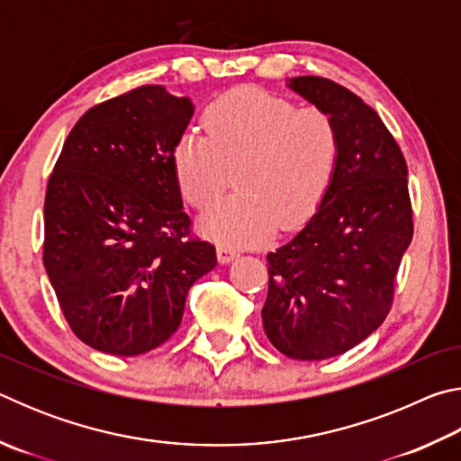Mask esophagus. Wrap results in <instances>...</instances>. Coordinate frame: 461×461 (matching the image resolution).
Masks as SVG:
<instances>
[{
    "label": "esophagus",
    "instance_id": "34e87169",
    "mask_svg": "<svg viewBox=\"0 0 461 461\" xmlns=\"http://www.w3.org/2000/svg\"><path fill=\"white\" fill-rule=\"evenodd\" d=\"M236 256H238V249L231 244H225V241L217 244V258H220V262H230L236 258Z\"/></svg>",
    "mask_w": 461,
    "mask_h": 461
}]
</instances>
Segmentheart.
I'll use <instances>...</instances> for the list:
<instances>
[{
    "label": "heart",
    "instance_id": "1",
    "mask_svg": "<svg viewBox=\"0 0 461 461\" xmlns=\"http://www.w3.org/2000/svg\"><path fill=\"white\" fill-rule=\"evenodd\" d=\"M203 123L207 134L185 131L173 150L185 201L194 209L211 207L231 172L240 191L203 215L207 236L248 246L268 238L275 228H301L315 215L341 156L331 113L248 87L217 97Z\"/></svg>",
    "mask_w": 461,
    "mask_h": 461
}]
</instances>
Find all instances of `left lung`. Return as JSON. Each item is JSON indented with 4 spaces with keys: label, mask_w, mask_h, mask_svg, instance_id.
<instances>
[{
    "label": "left lung",
    "mask_w": 461,
    "mask_h": 461,
    "mask_svg": "<svg viewBox=\"0 0 461 461\" xmlns=\"http://www.w3.org/2000/svg\"><path fill=\"white\" fill-rule=\"evenodd\" d=\"M291 87L331 113L341 156L317 213L267 256L262 323L278 352L313 362L346 354L386 319L412 205L404 154L368 104L325 77H296Z\"/></svg>",
    "instance_id": "8db88e82"
}]
</instances>
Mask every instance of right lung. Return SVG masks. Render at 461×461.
<instances>
[{"label":"right lung","instance_id":"obj_1","mask_svg":"<svg viewBox=\"0 0 461 461\" xmlns=\"http://www.w3.org/2000/svg\"><path fill=\"white\" fill-rule=\"evenodd\" d=\"M186 97L142 85L93 105L62 144L44 199L42 260L68 327L113 356L162 346L185 299L215 268L183 212L173 150Z\"/></svg>","mask_w":461,"mask_h":461}]
</instances>
